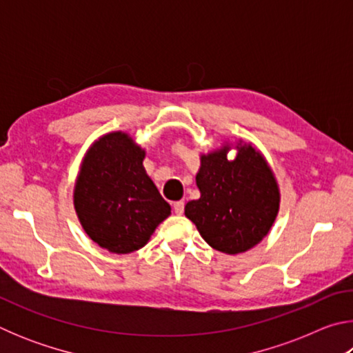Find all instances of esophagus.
<instances>
[{
    "label": "esophagus",
    "instance_id": "esophagus-1",
    "mask_svg": "<svg viewBox=\"0 0 353 353\" xmlns=\"http://www.w3.org/2000/svg\"><path fill=\"white\" fill-rule=\"evenodd\" d=\"M183 208H185L183 201H176L174 204H172V210H174L176 214H182L183 213Z\"/></svg>",
    "mask_w": 353,
    "mask_h": 353
}]
</instances>
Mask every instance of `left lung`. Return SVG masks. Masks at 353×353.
<instances>
[{"label": "left lung", "instance_id": "obj_1", "mask_svg": "<svg viewBox=\"0 0 353 353\" xmlns=\"http://www.w3.org/2000/svg\"><path fill=\"white\" fill-rule=\"evenodd\" d=\"M201 155L196 185L201 198L185 205V216L198 227L208 246L235 255L256 246L270 234L280 207L276 176L250 143H236Z\"/></svg>", "mask_w": 353, "mask_h": 353}]
</instances>
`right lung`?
<instances>
[{
  "label": "right lung",
  "mask_w": 353,
  "mask_h": 353,
  "mask_svg": "<svg viewBox=\"0 0 353 353\" xmlns=\"http://www.w3.org/2000/svg\"><path fill=\"white\" fill-rule=\"evenodd\" d=\"M145 149L126 132H110L88 148L74 183V210L85 234L113 254L141 249L171 214L146 174Z\"/></svg>",
  "instance_id": "right-lung-1"
}]
</instances>
